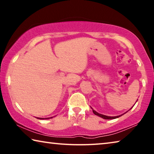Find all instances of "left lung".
Listing matches in <instances>:
<instances>
[{
    "label": "left lung",
    "instance_id": "1",
    "mask_svg": "<svg viewBox=\"0 0 154 154\" xmlns=\"http://www.w3.org/2000/svg\"><path fill=\"white\" fill-rule=\"evenodd\" d=\"M137 103V102H136ZM133 106H132V107H133ZM92 108V107H91ZM132 109V108H131ZM131 109H130V110ZM92 111H93V113H94L96 116H99V117H100V118H102L103 119H116V118H119V117H120V116H123L124 114H125V113H124V114H122V115H120V116H105V115H103V114H100V113H98V112H96L95 110H94V109L92 108Z\"/></svg>",
    "mask_w": 154,
    "mask_h": 154
}]
</instances>
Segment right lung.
<instances>
[{
	"instance_id": "1",
	"label": "right lung",
	"mask_w": 154,
	"mask_h": 154,
	"mask_svg": "<svg viewBox=\"0 0 154 154\" xmlns=\"http://www.w3.org/2000/svg\"><path fill=\"white\" fill-rule=\"evenodd\" d=\"M38 119H44V118H37ZM49 118H45V119H49Z\"/></svg>"
}]
</instances>
